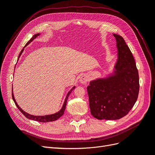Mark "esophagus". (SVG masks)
<instances>
[{
	"instance_id": "esophagus-1",
	"label": "esophagus",
	"mask_w": 155,
	"mask_h": 155,
	"mask_svg": "<svg viewBox=\"0 0 155 155\" xmlns=\"http://www.w3.org/2000/svg\"><path fill=\"white\" fill-rule=\"evenodd\" d=\"M87 81H88L87 76L85 74L82 75V76L80 77V78H79V81H80V83L82 84L86 83L87 82Z\"/></svg>"
}]
</instances>
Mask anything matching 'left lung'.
<instances>
[{
    "instance_id": "left-lung-1",
    "label": "left lung",
    "mask_w": 155,
    "mask_h": 155,
    "mask_svg": "<svg viewBox=\"0 0 155 155\" xmlns=\"http://www.w3.org/2000/svg\"><path fill=\"white\" fill-rule=\"evenodd\" d=\"M116 40L118 58L112 76L97 79L87 87L91 114L98 120H118L129 113L138 96V71L128 46L121 36Z\"/></svg>"
}]
</instances>
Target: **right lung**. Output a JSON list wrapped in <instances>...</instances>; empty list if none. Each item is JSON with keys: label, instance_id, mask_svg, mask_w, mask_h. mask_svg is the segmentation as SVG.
I'll list each match as a JSON object with an SVG mask.
<instances>
[{"label": "right lung", "instance_id": "right-lung-1", "mask_svg": "<svg viewBox=\"0 0 155 155\" xmlns=\"http://www.w3.org/2000/svg\"><path fill=\"white\" fill-rule=\"evenodd\" d=\"M40 34H37L35 35H34V36H33L31 37V39L28 42V43L26 44V46H27L28 44H30L31 42L34 40L35 38H36V37L37 36H39ZM25 47L23 48V49L21 50V51L20 52L19 55H18V58L20 57V56L21 55L22 53L23 50H24L25 49ZM75 88V87H74L71 90H70L67 95V97L66 98H65V100H64V102L63 104V107L61 108V109L59 112H56V113L55 114H50V115H46V116H34V115H31L28 113H27V112H26L25 111L23 110L18 105V104H17V102L15 100V97H14V96H13V89H12V98H13V100L14 101V103H15V104L16 105L17 107L18 108V109H19V110L22 112V113L25 115V116L26 117V118H28V119H30L31 120H35V121H39V122H49V121H55L57 120L58 119H59L61 116H63V114H64V110H65V108H66V105H67V100H68V97L70 95V94L72 92V91L74 90V89Z\"/></svg>", "mask_w": 155, "mask_h": 155}]
</instances>
